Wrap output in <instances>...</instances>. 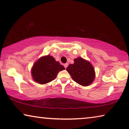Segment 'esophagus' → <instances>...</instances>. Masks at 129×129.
Returning <instances> with one entry per match:
<instances>
[{"label": "esophagus", "mask_w": 129, "mask_h": 129, "mask_svg": "<svg viewBox=\"0 0 129 129\" xmlns=\"http://www.w3.org/2000/svg\"><path fill=\"white\" fill-rule=\"evenodd\" d=\"M68 66V63H65V64H64V67H65V68H67V67Z\"/></svg>", "instance_id": "esophagus-1"}]
</instances>
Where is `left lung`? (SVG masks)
<instances>
[{
    "label": "left lung",
    "mask_w": 129,
    "mask_h": 129,
    "mask_svg": "<svg viewBox=\"0 0 129 129\" xmlns=\"http://www.w3.org/2000/svg\"><path fill=\"white\" fill-rule=\"evenodd\" d=\"M67 71L75 82L83 86H87L92 83L95 79V71L88 61L81 57L74 60V64H70Z\"/></svg>",
    "instance_id": "1"
}]
</instances>
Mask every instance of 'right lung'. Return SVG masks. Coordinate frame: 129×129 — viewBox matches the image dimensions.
Returning <instances> with one entry per match:
<instances>
[{"label": "right lung", "instance_id": "right-lung-1", "mask_svg": "<svg viewBox=\"0 0 129 129\" xmlns=\"http://www.w3.org/2000/svg\"><path fill=\"white\" fill-rule=\"evenodd\" d=\"M65 68L60 62L50 55L41 57L34 64L32 69V76L36 82L44 84L56 78L59 71Z\"/></svg>", "mask_w": 129, "mask_h": 129}]
</instances>
